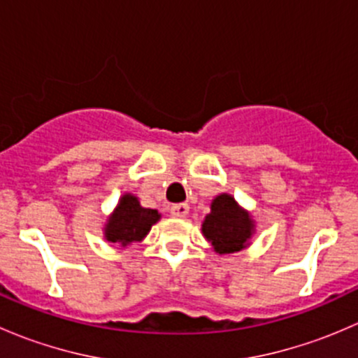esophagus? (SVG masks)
<instances>
[{"mask_svg": "<svg viewBox=\"0 0 358 358\" xmlns=\"http://www.w3.org/2000/svg\"><path fill=\"white\" fill-rule=\"evenodd\" d=\"M169 211H171V215L176 216V218H185V216L189 215V206H187V204H173Z\"/></svg>", "mask_w": 358, "mask_h": 358, "instance_id": "34e87169", "label": "esophagus"}]
</instances>
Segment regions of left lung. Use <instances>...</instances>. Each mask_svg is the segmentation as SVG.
<instances>
[{"label":"left lung","instance_id":"8db88e82","mask_svg":"<svg viewBox=\"0 0 358 358\" xmlns=\"http://www.w3.org/2000/svg\"><path fill=\"white\" fill-rule=\"evenodd\" d=\"M251 218L237 206L234 197L222 194L211 204V213L202 223V234L213 244L216 252L229 255L246 248L252 236Z\"/></svg>","mask_w":358,"mask_h":358}]
</instances>
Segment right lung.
I'll return each mask as SVG.
<instances>
[{
    "label": "right lung",
    "mask_w": 358,
    "mask_h": 358,
    "mask_svg": "<svg viewBox=\"0 0 358 358\" xmlns=\"http://www.w3.org/2000/svg\"><path fill=\"white\" fill-rule=\"evenodd\" d=\"M157 220L159 213L156 209L142 208L135 196L126 194L107 223L106 237L110 243H121L126 246L133 241H142Z\"/></svg>",
    "instance_id": "obj_1"
}]
</instances>
